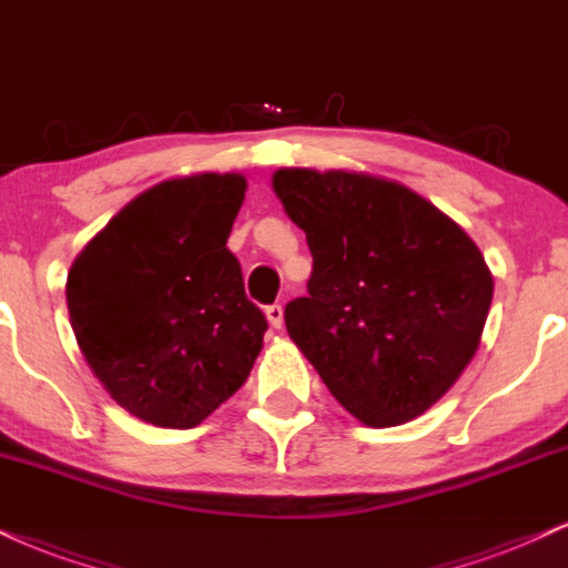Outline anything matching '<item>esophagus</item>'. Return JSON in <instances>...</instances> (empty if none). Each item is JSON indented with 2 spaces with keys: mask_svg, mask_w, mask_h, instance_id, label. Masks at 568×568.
<instances>
[{
  "mask_svg": "<svg viewBox=\"0 0 568 568\" xmlns=\"http://www.w3.org/2000/svg\"><path fill=\"white\" fill-rule=\"evenodd\" d=\"M265 316H268V322H271L273 329H278V326L284 324V308L278 303L268 305V308H265Z\"/></svg>",
  "mask_w": 568,
  "mask_h": 568,
  "instance_id": "1",
  "label": "esophagus"
}]
</instances>
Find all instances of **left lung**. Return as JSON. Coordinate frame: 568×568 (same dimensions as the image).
Segmentation results:
<instances>
[{
	"instance_id": "obj_1",
	"label": "left lung",
	"mask_w": 568,
	"mask_h": 568,
	"mask_svg": "<svg viewBox=\"0 0 568 568\" xmlns=\"http://www.w3.org/2000/svg\"><path fill=\"white\" fill-rule=\"evenodd\" d=\"M273 191L313 255L308 295L284 308L290 337L362 423L423 415L481 339L495 282L478 246L393 180L278 170Z\"/></svg>"
}]
</instances>
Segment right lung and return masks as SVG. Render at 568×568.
Returning a JSON list of instances; mask_svg holds the SVG:
<instances>
[{
  "mask_svg": "<svg viewBox=\"0 0 568 568\" xmlns=\"http://www.w3.org/2000/svg\"><path fill=\"white\" fill-rule=\"evenodd\" d=\"M246 180H166L140 193L84 246L65 303L87 364L126 412L193 428L250 377L263 311L225 246Z\"/></svg>",
  "mask_w": 568,
  "mask_h": 568,
  "instance_id": "1",
  "label": "right lung"
}]
</instances>
